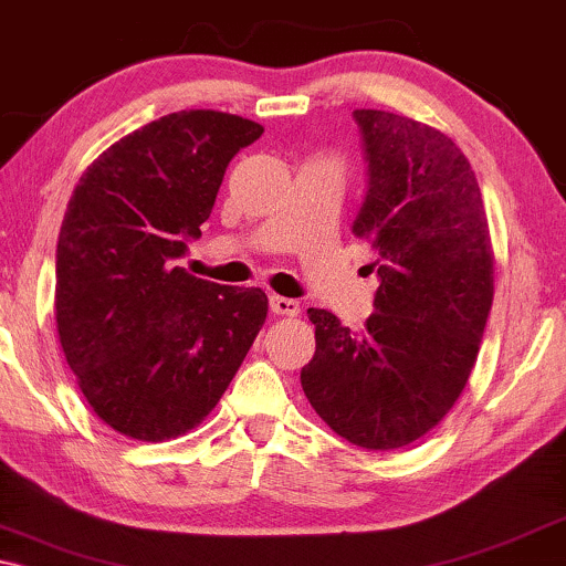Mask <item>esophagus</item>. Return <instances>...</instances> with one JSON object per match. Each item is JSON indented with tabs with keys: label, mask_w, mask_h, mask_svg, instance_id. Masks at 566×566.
Instances as JSON below:
<instances>
[{
	"label": "esophagus",
	"mask_w": 566,
	"mask_h": 566,
	"mask_svg": "<svg viewBox=\"0 0 566 566\" xmlns=\"http://www.w3.org/2000/svg\"><path fill=\"white\" fill-rule=\"evenodd\" d=\"M270 312L277 316H298L301 314V304L296 298H285V296H270Z\"/></svg>",
	"instance_id": "1"
}]
</instances>
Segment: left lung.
I'll list each match as a JSON object with an SVG mask.
<instances>
[{
	"label": "left lung",
	"mask_w": 566,
	"mask_h": 566,
	"mask_svg": "<svg viewBox=\"0 0 566 566\" xmlns=\"http://www.w3.org/2000/svg\"><path fill=\"white\" fill-rule=\"evenodd\" d=\"M368 192L353 234L378 254L376 312L350 332L308 308L316 350L301 386L316 415L366 451H397L451 412L494 298V252L476 175L451 136L355 111Z\"/></svg>",
	"instance_id": "obj_1"
}]
</instances>
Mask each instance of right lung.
Returning a JSON list of instances; mask_svg holds the SVG:
<instances>
[{"instance_id":"obj_1","label":"right lung","mask_w":566,"mask_h":566,"mask_svg":"<svg viewBox=\"0 0 566 566\" xmlns=\"http://www.w3.org/2000/svg\"><path fill=\"white\" fill-rule=\"evenodd\" d=\"M260 123L180 111L123 136L84 169L56 244V327L99 420L165 443L211 415L268 316L262 289L180 268L231 157Z\"/></svg>"}]
</instances>
